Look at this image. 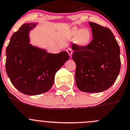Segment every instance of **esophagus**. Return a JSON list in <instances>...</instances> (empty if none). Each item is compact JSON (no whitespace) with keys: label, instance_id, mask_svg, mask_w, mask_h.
Here are the masks:
<instances>
[{"label":"esophagus","instance_id":"34e87169","mask_svg":"<svg viewBox=\"0 0 130 130\" xmlns=\"http://www.w3.org/2000/svg\"><path fill=\"white\" fill-rule=\"evenodd\" d=\"M67 51L68 54H69V56H70V57H72V48H69L67 49Z\"/></svg>","mask_w":130,"mask_h":130}]
</instances>
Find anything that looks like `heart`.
Masks as SVG:
<instances>
[{"label": "heart", "instance_id": "obj_1", "mask_svg": "<svg viewBox=\"0 0 130 130\" xmlns=\"http://www.w3.org/2000/svg\"><path fill=\"white\" fill-rule=\"evenodd\" d=\"M72 35L76 38V41L81 45H87L92 39V33L88 29L74 28L72 31Z\"/></svg>", "mask_w": 130, "mask_h": 130}]
</instances>
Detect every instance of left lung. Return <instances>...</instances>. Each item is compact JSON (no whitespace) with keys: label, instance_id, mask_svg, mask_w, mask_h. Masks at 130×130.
<instances>
[{"label":"left lung","instance_id":"8db88e82","mask_svg":"<svg viewBox=\"0 0 130 130\" xmlns=\"http://www.w3.org/2000/svg\"><path fill=\"white\" fill-rule=\"evenodd\" d=\"M93 40L86 46L72 44V58L76 65L75 79L82 92L98 93L108 89L121 69L120 48L110 29L89 22Z\"/></svg>","mask_w":130,"mask_h":130}]
</instances>
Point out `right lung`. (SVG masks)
Returning a JSON list of instances; mask_svg holds the SVG:
<instances>
[{
  "label": "right lung",
  "instance_id": "add662e5",
  "mask_svg": "<svg viewBox=\"0 0 130 130\" xmlns=\"http://www.w3.org/2000/svg\"><path fill=\"white\" fill-rule=\"evenodd\" d=\"M36 24H24L11 37L6 48V70L13 85L20 92L36 95L51 88L54 76L69 59L67 51L47 53L29 43V32Z\"/></svg>",
  "mask_w": 130,
  "mask_h": 130
}]
</instances>
